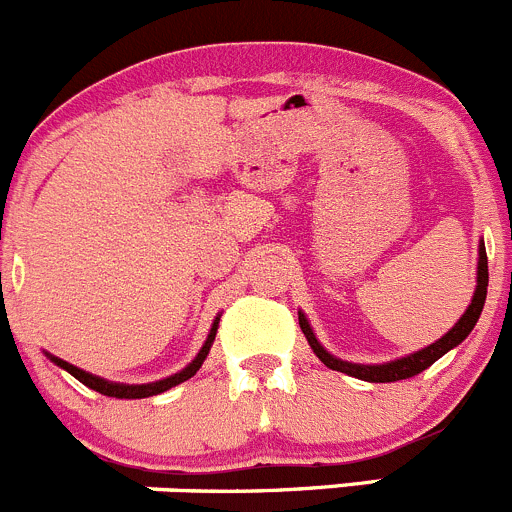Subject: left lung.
<instances>
[{
    "label": "left lung",
    "instance_id": "left-lung-1",
    "mask_svg": "<svg viewBox=\"0 0 512 512\" xmlns=\"http://www.w3.org/2000/svg\"><path fill=\"white\" fill-rule=\"evenodd\" d=\"M485 296H488V256H485V244L480 241L478 246V273H475V293L470 298L468 308H465L463 316L455 321V326L450 328L445 336H440L438 341L430 343V346L421 348V351H413L408 356L396 358V361H386V363H353V361H343V358L333 356L331 351L321 346V341L313 333L311 323H308L306 313L298 311V323H301V331L306 336L308 346L313 348L318 358H321L323 366H328L331 371H341L346 376L358 378V381H368V383H393V381H403V378H413L418 373L426 371L428 366H433L440 356L450 351V348L460 346L465 338L470 336V331L478 323L480 313H483L485 306Z\"/></svg>",
    "mask_w": 512,
    "mask_h": 512
}]
</instances>
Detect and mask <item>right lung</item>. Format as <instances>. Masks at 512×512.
<instances>
[{
  "instance_id": "obj_1",
  "label": "right lung",
  "mask_w": 512,
  "mask_h": 512,
  "mask_svg": "<svg viewBox=\"0 0 512 512\" xmlns=\"http://www.w3.org/2000/svg\"><path fill=\"white\" fill-rule=\"evenodd\" d=\"M219 321H221V313L214 318V323H211V331L209 336H206L204 346H201V351L196 353L194 361L189 363L186 368H181L179 373H171V376L161 378V381H151V383H116V381H106V378L101 376H94V373L84 371V368H77L72 366V363H67L64 358L59 356H52V353H47L49 361L54 363V366L64 368L67 373H72L74 378H77L79 383H84L86 388H91V391L101 393V396H109V398H149V396H159V393L169 391V388L179 386V383L189 381L191 376H196V371L201 368V363L206 361V356H209L211 346H214V338H216V331H219Z\"/></svg>"
}]
</instances>
